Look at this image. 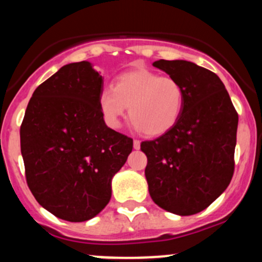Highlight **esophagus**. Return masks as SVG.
I'll return each mask as SVG.
<instances>
[{
	"label": "esophagus",
	"mask_w": 262,
	"mask_h": 262,
	"mask_svg": "<svg viewBox=\"0 0 262 262\" xmlns=\"http://www.w3.org/2000/svg\"><path fill=\"white\" fill-rule=\"evenodd\" d=\"M133 146H134V149H137V150L140 149V141L135 139V140L133 141Z\"/></svg>",
	"instance_id": "obj_1"
}]
</instances>
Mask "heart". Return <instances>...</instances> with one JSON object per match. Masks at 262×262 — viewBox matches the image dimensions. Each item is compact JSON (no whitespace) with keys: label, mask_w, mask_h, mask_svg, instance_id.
Segmentation results:
<instances>
[{"label":"heart","mask_w":262,"mask_h":262,"mask_svg":"<svg viewBox=\"0 0 262 262\" xmlns=\"http://www.w3.org/2000/svg\"><path fill=\"white\" fill-rule=\"evenodd\" d=\"M183 104L185 91L181 83L148 69L119 75L114 86L104 87L98 97V106L108 125L118 128L129 107L130 122L148 137H159L175 127Z\"/></svg>","instance_id":"1"}]
</instances>
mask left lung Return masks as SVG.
I'll list each match as a JSON object with an SVG mask.
<instances>
[{"mask_svg":"<svg viewBox=\"0 0 262 262\" xmlns=\"http://www.w3.org/2000/svg\"><path fill=\"white\" fill-rule=\"evenodd\" d=\"M155 68L181 83L185 104L175 127L143 141L152 201L167 212L192 215L229 186L234 173L237 113L222 80L186 60H158Z\"/></svg>","mask_w":262,"mask_h":262,"instance_id":"1","label":"left lung"}]
</instances>
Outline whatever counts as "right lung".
Instances as JSON below:
<instances>
[{
  "mask_svg": "<svg viewBox=\"0 0 262 262\" xmlns=\"http://www.w3.org/2000/svg\"><path fill=\"white\" fill-rule=\"evenodd\" d=\"M103 77L91 62H71L39 85L20 125L28 187L38 203L68 222L98 214L133 139L108 128L98 106Z\"/></svg>",
  "mask_w": 262,
  "mask_h": 262,
  "instance_id": "obj_1",
  "label": "right lung"
}]
</instances>
